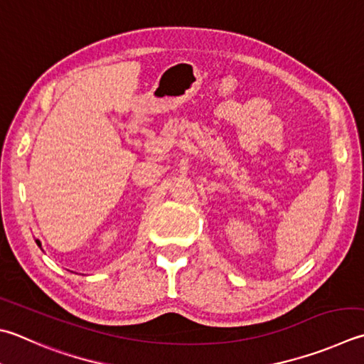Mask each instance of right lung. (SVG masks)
<instances>
[{
    "label": "right lung",
    "instance_id": "add662e5",
    "mask_svg": "<svg viewBox=\"0 0 364 364\" xmlns=\"http://www.w3.org/2000/svg\"><path fill=\"white\" fill-rule=\"evenodd\" d=\"M36 244H38V245H39V247H41V242H39V241H38V239H36Z\"/></svg>",
    "mask_w": 364,
    "mask_h": 364
}]
</instances>
